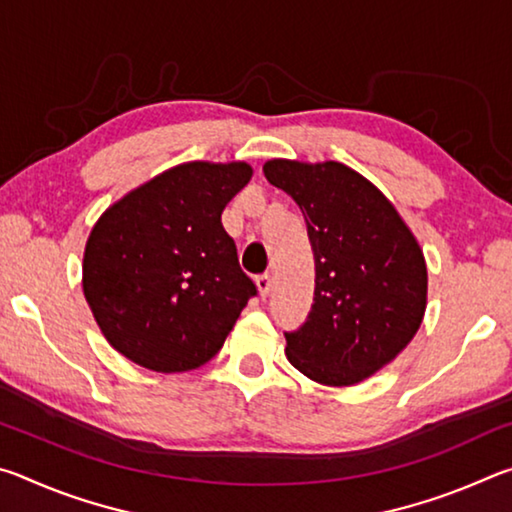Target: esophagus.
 Returning a JSON list of instances; mask_svg holds the SVG:
<instances>
[{"label":"esophagus","mask_w":512,"mask_h":512,"mask_svg":"<svg viewBox=\"0 0 512 512\" xmlns=\"http://www.w3.org/2000/svg\"><path fill=\"white\" fill-rule=\"evenodd\" d=\"M255 284H257V291H259V296H262V298H266L268 293H271V289H273V280H271V275H268V273L259 275L257 280H255Z\"/></svg>","instance_id":"34e87169"}]
</instances>
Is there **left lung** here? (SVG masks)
<instances>
[{"mask_svg": "<svg viewBox=\"0 0 512 512\" xmlns=\"http://www.w3.org/2000/svg\"><path fill=\"white\" fill-rule=\"evenodd\" d=\"M264 176L298 203L314 248V305L287 359L325 386L359 384L420 329L427 262L395 205L348 164L268 160Z\"/></svg>", "mask_w": 512, "mask_h": 512, "instance_id": "8db88e82", "label": "left lung"}]
</instances>
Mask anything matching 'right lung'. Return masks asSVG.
<instances>
[{
  "label": "right lung",
  "instance_id": "1",
  "mask_svg": "<svg viewBox=\"0 0 512 512\" xmlns=\"http://www.w3.org/2000/svg\"><path fill=\"white\" fill-rule=\"evenodd\" d=\"M250 178L246 162H183L99 216L83 253V296L119 354L185 372L223 348L257 293L221 223Z\"/></svg>",
  "mask_w": 512,
  "mask_h": 512
}]
</instances>
